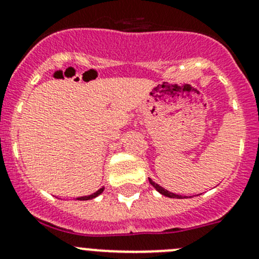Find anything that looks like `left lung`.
<instances>
[{"label": "left lung", "mask_w": 259, "mask_h": 259, "mask_svg": "<svg viewBox=\"0 0 259 259\" xmlns=\"http://www.w3.org/2000/svg\"><path fill=\"white\" fill-rule=\"evenodd\" d=\"M149 181H150V184L152 185V186L155 187V189L157 190V191L160 192V194L164 195V196H166V197H171V198H182L181 196H179V195H176V194H172V192H170V191H167V190L162 189L161 186H159V185H157V184H155V182L152 181L151 179H149Z\"/></svg>", "instance_id": "8db88e82"}]
</instances>
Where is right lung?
Here are the masks:
<instances>
[{"label":"right lung","mask_w":259,"mask_h":259,"mask_svg":"<svg viewBox=\"0 0 259 259\" xmlns=\"http://www.w3.org/2000/svg\"><path fill=\"white\" fill-rule=\"evenodd\" d=\"M103 191H104V187H102V189H99V190H98L97 192H94V194H92V195H89V196H83V197H78V200H80V201L91 200V198H94V197H97L98 195H100V194H102Z\"/></svg>","instance_id":"add662e5"}]
</instances>
